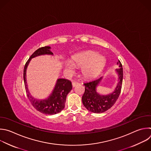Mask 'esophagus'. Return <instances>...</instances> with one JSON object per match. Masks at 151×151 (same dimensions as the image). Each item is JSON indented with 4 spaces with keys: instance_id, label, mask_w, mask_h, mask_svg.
I'll return each instance as SVG.
<instances>
[{
    "instance_id": "1",
    "label": "esophagus",
    "mask_w": 151,
    "mask_h": 151,
    "mask_svg": "<svg viewBox=\"0 0 151 151\" xmlns=\"http://www.w3.org/2000/svg\"><path fill=\"white\" fill-rule=\"evenodd\" d=\"M72 86H73V87H75V86H76L77 85H78L79 83L77 82H73L72 83Z\"/></svg>"
}]
</instances>
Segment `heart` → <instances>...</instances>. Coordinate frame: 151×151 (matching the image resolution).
Instances as JSON below:
<instances>
[{"mask_svg": "<svg viewBox=\"0 0 151 151\" xmlns=\"http://www.w3.org/2000/svg\"><path fill=\"white\" fill-rule=\"evenodd\" d=\"M106 64L105 58L93 51H85L75 54L73 62L68 60L65 62V70L72 73L75 69V65L81 66L82 76L86 79H92L101 72Z\"/></svg>", "mask_w": 151, "mask_h": 151, "instance_id": "b5f03b06", "label": "heart"}]
</instances>
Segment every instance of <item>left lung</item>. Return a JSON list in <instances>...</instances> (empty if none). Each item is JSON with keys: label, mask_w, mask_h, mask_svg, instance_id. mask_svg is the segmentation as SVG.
I'll list each match as a JSON object with an SVG mask.
<instances>
[{"label": "left lung", "mask_w": 151, "mask_h": 151, "mask_svg": "<svg viewBox=\"0 0 151 151\" xmlns=\"http://www.w3.org/2000/svg\"><path fill=\"white\" fill-rule=\"evenodd\" d=\"M119 66L116 69L117 75V83L114 90L108 94L99 93L97 87L103 80V76L84 83L85 92L82 96V103L89 111L94 113H101L110 109L118 99L122 89L123 81V68L120 62L117 63Z\"/></svg>", "instance_id": "1"}]
</instances>
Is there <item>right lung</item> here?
Returning a JSON list of instances; mask_svg holds the SVG:
<instances>
[{"instance_id": "right-lung-1", "label": "right lung", "mask_w": 151, "mask_h": 151, "mask_svg": "<svg viewBox=\"0 0 151 151\" xmlns=\"http://www.w3.org/2000/svg\"><path fill=\"white\" fill-rule=\"evenodd\" d=\"M51 47L45 46L37 49L27 62L24 69V81L27 96L32 106L40 113L46 115H54L60 113L65 106L66 96L72 89L71 82L66 79L59 78L49 96L45 99H37L29 93L27 82V69L31 60L34 58L43 56H53Z\"/></svg>"}]
</instances>
